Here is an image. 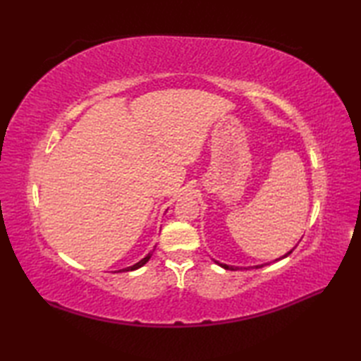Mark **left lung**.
Wrapping results in <instances>:
<instances>
[{"label": "left lung", "instance_id": "obj_1", "mask_svg": "<svg viewBox=\"0 0 361 361\" xmlns=\"http://www.w3.org/2000/svg\"><path fill=\"white\" fill-rule=\"evenodd\" d=\"M295 248H291L290 251H287L286 255L283 256H281V257H278V259H274L273 262H278V260H281V259H283V257H287L291 251H293ZM214 260V259H212ZM214 262H216L217 265H220L221 268H225V270H231V271H235V270H242V268H245V270H250V268H262V267H265V265H268L270 262H267V264H259V265H252V267H234V265H226V264H221V262H219V260H214Z\"/></svg>", "mask_w": 361, "mask_h": 361}]
</instances>
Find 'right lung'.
<instances>
[{"instance_id": "obj_1", "label": "right lung", "mask_w": 361, "mask_h": 361, "mask_svg": "<svg viewBox=\"0 0 361 361\" xmlns=\"http://www.w3.org/2000/svg\"><path fill=\"white\" fill-rule=\"evenodd\" d=\"M153 251H155V248H153V250L149 252L147 256L142 257V259L140 260V262H136L135 265H132V267H127V268H121V270H116V271H113V273H126V271H135V270H137V268H141L142 265H145V264L149 262V259L152 257V252H153Z\"/></svg>"}]
</instances>
